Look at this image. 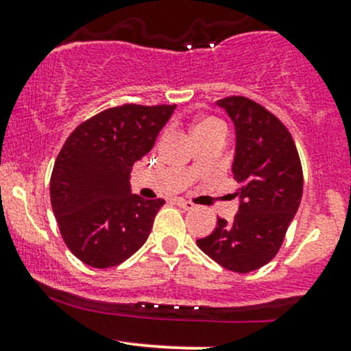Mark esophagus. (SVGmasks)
I'll return each mask as SVG.
<instances>
[{
  "label": "esophagus",
  "instance_id": "34e87169",
  "mask_svg": "<svg viewBox=\"0 0 351 351\" xmlns=\"http://www.w3.org/2000/svg\"><path fill=\"white\" fill-rule=\"evenodd\" d=\"M175 204L178 205L180 208H183V210H192V208L195 207L192 202H186V200H183V198H175Z\"/></svg>",
  "mask_w": 351,
  "mask_h": 351
}]
</instances>
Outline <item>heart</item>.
Segmentation results:
<instances>
[{
	"label": "heart",
	"mask_w": 351,
	"mask_h": 351,
	"mask_svg": "<svg viewBox=\"0 0 351 351\" xmlns=\"http://www.w3.org/2000/svg\"><path fill=\"white\" fill-rule=\"evenodd\" d=\"M208 122H215V119H202V120H198L197 125H204V123H208Z\"/></svg>",
	"instance_id": "heart-1"
}]
</instances>
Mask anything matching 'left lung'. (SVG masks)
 I'll list each match as a JSON object with an SVG mask.
<instances>
[{
    "mask_svg": "<svg viewBox=\"0 0 351 351\" xmlns=\"http://www.w3.org/2000/svg\"><path fill=\"white\" fill-rule=\"evenodd\" d=\"M217 105L236 129L232 175L239 183L238 214L198 247L221 267L247 274L274 260L302 198V166L292 136L271 112L246 97H228Z\"/></svg>",
    "mask_w": 351,
    "mask_h": 351,
    "instance_id": "8db88e82",
    "label": "left lung"
}]
</instances>
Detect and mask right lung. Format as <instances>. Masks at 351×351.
<instances>
[{"instance_id":"1","label":"right lung","mask_w":351,"mask_h":351,"mask_svg":"<svg viewBox=\"0 0 351 351\" xmlns=\"http://www.w3.org/2000/svg\"><path fill=\"white\" fill-rule=\"evenodd\" d=\"M175 107H113L67 137L52 169L51 204L66 246L83 263L117 267L146 243L165 200L134 195L130 171Z\"/></svg>"}]
</instances>
